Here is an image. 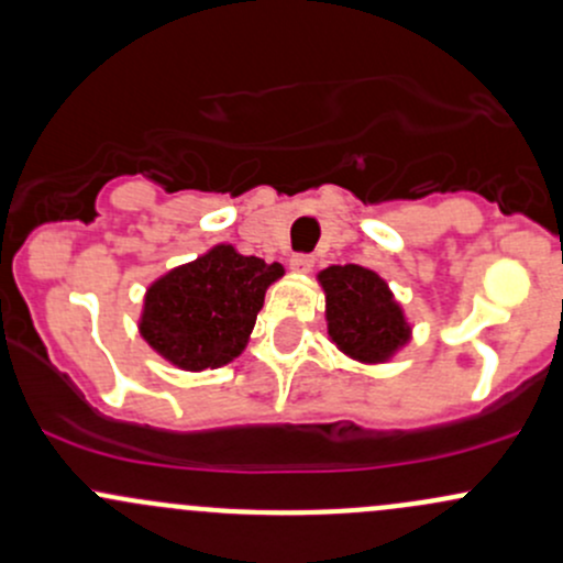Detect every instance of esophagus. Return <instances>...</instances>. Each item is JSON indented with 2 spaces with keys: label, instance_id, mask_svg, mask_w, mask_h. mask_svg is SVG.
Masks as SVG:
<instances>
[{
  "label": "esophagus",
  "instance_id": "1",
  "mask_svg": "<svg viewBox=\"0 0 563 563\" xmlns=\"http://www.w3.org/2000/svg\"><path fill=\"white\" fill-rule=\"evenodd\" d=\"M288 264H291L294 272H310L312 266H316V258H312L310 253H294Z\"/></svg>",
  "mask_w": 563,
  "mask_h": 563
}]
</instances>
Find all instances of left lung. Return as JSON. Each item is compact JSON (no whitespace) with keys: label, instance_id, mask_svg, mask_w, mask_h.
Instances as JSON below:
<instances>
[{"label":"left lung","instance_id":"8db88e82","mask_svg":"<svg viewBox=\"0 0 563 563\" xmlns=\"http://www.w3.org/2000/svg\"><path fill=\"white\" fill-rule=\"evenodd\" d=\"M318 280L327 291L329 336L342 353L377 364L405 345L410 336L405 312L375 272L358 264L329 266Z\"/></svg>","mask_w":563,"mask_h":563}]
</instances>
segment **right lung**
Returning <instances> with one entry per match:
<instances>
[{"label": "right lung", "instance_id": "right-lung-1", "mask_svg": "<svg viewBox=\"0 0 563 563\" xmlns=\"http://www.w3.org/2000/svg\"><path fill=\"white\" fill-rule=\"evenodd\" d=\"M280 264L218 245L147 288L140 331L147 345L188 372L229 364L245 347Z\"/></svg>", "mask_w": 563, "mask_h": 563}]
</instances>
